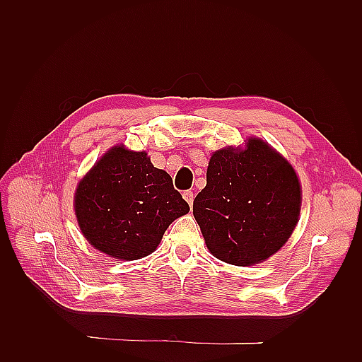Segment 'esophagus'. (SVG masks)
Instances as JSON below:
<instances>
[{"label":"esophagus","instance_id":"1","mask_svg":"<svg viewBox=\"0 0 362 362\" xmlns=\"http://www.w3.org/2000/svg\"><path fill=\"white\" fill-rule=\"evenodd\" d=\"M182 198L189 202L190 206L193 205V198H194V196H193V192H192V190H185V192L182 193Z\"/></svg>","mask_w":362,"mask_h":362}]
</instances>
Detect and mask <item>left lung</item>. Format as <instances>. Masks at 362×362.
Wrapping results in <instances>:
<instances>
[{"mask_svg": "<svg viewBox=\"0 0 362 362\" xmlns=\"http://www.w3.org/2000/svg\"><path fill=\"white\" fill-rule=\"evenodd\" d=\"M291 164L259 139L214 152L193 216L211 254L234 266L267 259L290 238L300 211Z\"/></svg>", "mask_w": 362, "mask_h": 362, "instance_id": "obj_1", "label": "left lung"}]
</instances>
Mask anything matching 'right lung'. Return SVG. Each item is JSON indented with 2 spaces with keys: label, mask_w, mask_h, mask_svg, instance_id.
I'll use <instances>...</instances> for the list:
<instances>
[{
  "label": "right lung",
  "mask_w": 362,
  "mask_h": 362,
  "mask_svg": "<svg viewBox=\"0 0 362 362\" xmlns=\"http://www.w3.org/2000/svg\"><path fill=\"white\" fill-rule=\"evenodd\" d=\"M190 210L168 172L146 152L115 146L78 184L75 214L92 246L117 259H139L158 246L168 226Z\"/></svg>",
  "instance_id": "right-lung-1"
}]
</instances>
